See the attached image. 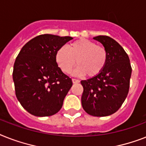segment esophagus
Masks as SVG:
<instances>
[{"label": "esophagus", "mask_w": 146, "mask_h": 146, "mask_svg": "<svg viewBox=\"0 0 146 146\" xmlns=\"http://www.w3.org/2000/svg\"><path fill=\"white\" fill-rule=\"evenodd\" d=\"M72 81H73V83L76 84V83H79V79H72Z\"/></svg>", "instance_id": "1"}]
</instances>
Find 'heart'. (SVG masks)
I'll return each instance as SVG.
<instances>
[{"label":"heart","mask_w":146,"mask_h":146,"mask_svg":"<svg viewBox=\"0 0 146 146\" xmlns=\"http://www.w3.org/2000/svg\"><path fill=\"white\" fill-rule=\"evenodd\" d=\"M55 61L61 70L70 73L77 65V75L93 78L104 71L108 61L107 51L104 46L88 39H79L68 46L61 47L55 54Z\"/></svg>","instance_id":"1"}]
</instances>
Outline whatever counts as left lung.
<instances>
[{
	"label": "left lung",
	"mask_w": 146,
	"mask_h": 146,
	"mask_svg": "<svg viewBox=\"0 0 146 146\" xmlns=\"http://www.w3.org/2000/svg\"><path fill=\"white\" fill-rule=\"evenodd\" d=\"M94 39L106 49L108 61L100 74L81 81L82 106L88 114L104 117L118 111L126 99L132 68L128 55L115 40L108 36Z\"/></svg>",
	"instance_id": "8db88e82"
}]
</instances>
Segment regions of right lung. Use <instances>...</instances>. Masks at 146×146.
<instances>
[{
	"label": "right lung",
	"instance_id": "1",
	"mask_svg": "<svg viewBox=\"0 0 146 146\" xmlns=\"http://www.w3.org/2000/svg\"><path fill=\"white\" fill-rule=\"evenodd\" d=\"M71 36L42 34L23 46L14 63L15 95L22 107L38 117L56 114L73 85L55 61L58 48Z\"/></svg>",
	"mask_w": 146,
	"mask_h": 146
}]
</instances>
